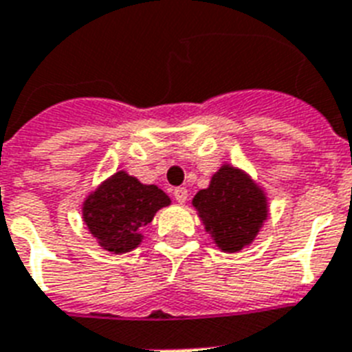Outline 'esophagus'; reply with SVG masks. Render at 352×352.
I'll return each mask as SVG.
<instances>
[{
  "mask_svg": "<svg viewBox=\"0 0 352 352\" xmlns=\"http://www.w3.org/2000/svg\"><path fill=\"white\" fill-rule=\"evenodd\" d=\"M173 197H175V201L177 202H186L188 201V190H186V188H175V190H173Z\"/></svg>",
  "mask_w": 352,
  "mask_h": 352,
  "instance_id": "esophagus-1",
  "label": "esophagus"
}]
</instances>
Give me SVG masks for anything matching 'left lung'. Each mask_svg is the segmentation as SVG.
<instances>
[{"mask_svg": "<svg viewBox=\"0 0 352 352\" xmlns=\"http://www.w3.org/2000/svg\"><path fill=\"white\" fill-rule=\"evenodd\" d=\"M206 231L222 251L235 253L251 244L267 217V202L244 171L224 164L211 177L210 188L193 199Z\"/></svg>", "mask_w": 352, "mask_h": 352, "instance_id": "8db88e82", "label": "left lung"}]
</instances>
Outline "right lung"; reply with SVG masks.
<instances>
[{
    "instance_id": "1",
    "label": "right lung",
    "mask_w": 352,
    "mask_h": 352,
    "mask_svg": "<svg viewBox=\"0 0 352 352\" xmlns=\"http://www.w3.org/2000/svg\"><path fill=\"white\" fill-rule=\"evenodd\" d=\"M170 204V197L153 184L117 171L102 182L82 206V219L102 250L126 253L141 244V230L157 211Z\"/></svg>"
}]
</instances>
